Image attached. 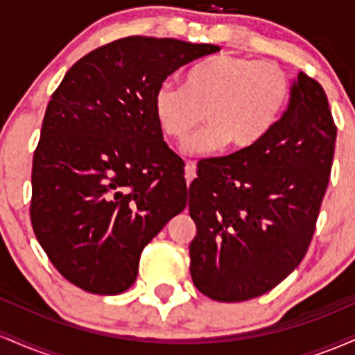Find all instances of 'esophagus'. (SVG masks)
Returning <instances> with one entry per match:
<instances>
[{
  "label": "esophagus",
  "instance_id": "esophagus-1",
  "mask_svg": "<svg viewBox=\"0 0 355 355\" xmlns=\"http://www.w3.org/2000/svg\"><path fill=\"white\" fill-rule=\"evenodd\" d=\"M197 177V165L193 164V162H189V164L185 165V178H187V185H190L191 180Z\"/></svg>",
  "mask_w": 355,
  "mask_h": 355
}]
</instances>
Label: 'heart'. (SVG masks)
<instances>
[{
	"mask_svg": "<svg viewBox=\"0 0 355 355\" xmlns=\"http://www.w3.org/2000/svg\"><path fill=\"white\" fill-rule=\"evenodd\" d=\"M292 83L274 61L242 55L211 56L191 67L183 87L164 81L153 95V116L166 138L183 141L205 113L207 126L183 145L185 155H211L227 144H259L282 116Z\"/></svg>",
	"mask_w": 355,
	"mask_h": 355,
	"instance_id": "heart-1",
	"label": "heart"
}]
</instances>
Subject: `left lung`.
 Wrapping results in <instances>:
<instances>
[{"label":"left lung","mask_w":355,"mask_h":355,"mask_svg":"<svg viewBox=\"0 0 355 355\" xmlns=\"http://www.w3.org/2000/svg\"><path fill=\"white\" fill-rule=\"evenodd\" d=\"M336 137L324 88L300 71L287 108L259 144L198 164L190 274L203 295L250 300L295 270L315 230Z\"/></svg>","instance_id":"1"}]
</instances>
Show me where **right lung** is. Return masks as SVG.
Segmentation results:
<instances>
[{
  "label": "right lung",
  "mask_w": 355,
  "mask_h": 355,
  "mask_svg": "<svg viewBox=\"0 0 355 355\" xmlns=\"http://www.w3.org/2000/svg\"><path fill=\"white\" fill-rule=\"evenodd\" d=\"M217 44L128 36L88 53L48 103L33 157L31 223L56 270L116 295L141 250L187 207L183 165L153 116L157 88Z\"/></svg>",
  "instance_id": "1"
}]
</instances>
